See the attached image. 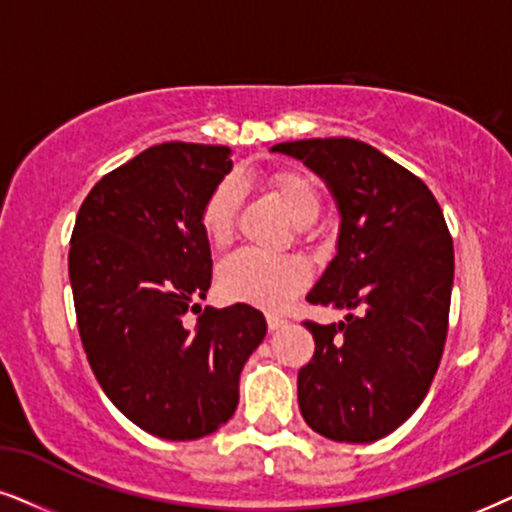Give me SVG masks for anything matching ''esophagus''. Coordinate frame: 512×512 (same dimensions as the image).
I'll use <instances>...</instances> for the list:
<instances>
[{
    "instance_id": "34e87169",
    "label": "esophagus",
    "mask_w": 512,
    "mask_h": 512,
    "mask_svg": "<svg viewBox=\"0 0 512 512\" xmlns=\"http://www.w3.org/2000/svg\"><path fill=\"white\" fill-rule=\"evenodd\" d=\"M286 319H281V316H276V314H269L267 316V326H269V331H281L283 326H286Z\"/></svg>"
}]
</instances>
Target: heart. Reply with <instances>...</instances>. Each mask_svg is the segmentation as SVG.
Here are the masks:
<instances>
[{
	"label": "heart",
	"instance_id": "heart-1",
	"mask_svg": "<svg viewBox=\"0 0 512 512\" xmlns=\"http://www.w3.org/2000/svg\"><path fill=\"white\" fill-rule=\"evenodd\" d=\"M288 215L297 224H312L319 217L321 196L312 179L297 170H276L267 179ZM200 229L212 245H226L234 236L236 186L219 181L200 205ZM309 269L295 257H267L255 250H238L219 264L217 286L224 297L262 309H283L307 286Z\"/></svg>",
	"mask_w": 512,
	"mask_h": 512
}]
</instances>
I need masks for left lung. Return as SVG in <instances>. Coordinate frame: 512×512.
I'll list each match as a JSON object with an SVG mask.
<instances>
[{
	"instance_id": "8db88e82",
	"label": "left lung",
	"mask_w": 512,
	"mask_h": 512,
	"mask_svg": "<svg viewBox=\"0 0 512 512\" xmlns=\"http://www.w3.org/2000/svg\"><path fill=\"white\" fill-rule=\"evenodd\" d=\"M302 160L340 210L338 252L307 300L349 309L304 321L316 349L297 373L302 418L333 442L368 444L409 420L428 394L449 331L454 241L428 186L357 139L271 148Z\"/></svg>"
}]
</instances>
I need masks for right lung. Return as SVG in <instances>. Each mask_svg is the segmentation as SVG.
<instances>
[{"mask_svg": "<svg viewBox=\"0 0 512 512\" xmlns=\"http://www.w3.org/2000/svg\"><path fill=\"white\" fill-rule=\"evenodd\" d=\"M231 148L167 141L108 172L77 212L68 252L89 366L125 416L172 442L234 416L243 364L267 335L250 304L205 307L212 281L200 205L231 170Z\"/></svg>", "mask_w": 512, "mask_h": 512, "instance_id": "1", "label": "right lung"}]
</instances>
